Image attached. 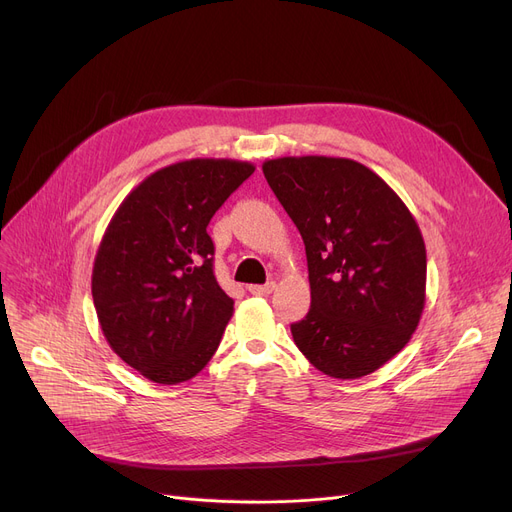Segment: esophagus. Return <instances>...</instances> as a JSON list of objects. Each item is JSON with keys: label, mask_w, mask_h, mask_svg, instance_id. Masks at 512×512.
<instances>
[{"label": "esophagus", "mask_w": 512, "mask_h": 512, "mask_svg": "<svg viewBox=\"0 0 512 512\" xmlns=\"http://www.w3.org/2000/svg\"><path fill=\"white\" fill-rule=\"evenodd\" d=\"M276 290V282H267V284H253L249 286V292L255 294V297H267V294H272Z\"/></svg>", "instance_id": "1"}]
</instances>
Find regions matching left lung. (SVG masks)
<instances>
[{"instance_id":"left-lung-1","label":"left lung","mask_w":512,"mask_h":512,"mask_svg":"<svg viewBox=\"0 0 512 512\" xmlns=\"http://www.w3.org/2000/svg\"><path fill=\"white\" fill-rule=\"evenodd\" d=\"M307 253L311 309L290 332L321 373L357 380L407 346L425 307L427 255L417 220L355 159L263 161Z\"/></svg>"}]
</instances>
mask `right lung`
Listing matches in <instances>:
<instances>
[{
	"instance_id": "right-lung-1",
	"label": "right lung",
	"mask_w": 512,
	"mask_h": 512,
	"mask_svg": "<svg viewBox=\"0 0 512 512\" xmlns=\"http://www.w3.org/2000/svg\"><path fill=\"white\" fill-rule=\"evenodd\" d=\"M255 172L251 161L193 157L134 186L105 228L91 292L112 351L174 386L218 351L234 301L213 274L207 224Z\"/></svg>"
}]
</instances>
